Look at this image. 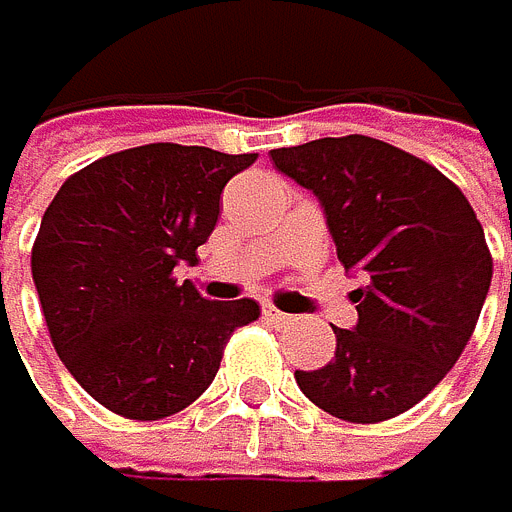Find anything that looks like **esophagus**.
<instances>
[{
  "label": "esophagus",
  "instance_id": "1",
  "mask_svg": "<svg viewBox=\"0 0 512 512\" xmlns=\"http://www.w3.org/2000/svg\"><path fill=\"white\" fill-rule=\"evenodd\" d=\"M262 317H266L269 323H275V327H285V323H291L295 317L285 314V311H278L275 304H262Z\"/></svg>",
  "mask_w": 512,
  "mask_h": 512
}]
</instances>
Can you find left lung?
Here are the masks:
<instances>
[{
	"mask_svg": "<svg viewBox=\"0 0 512 512\" xmlns=\"http://www.w3.org/2000/svg\"><path fill=\"white\" fill-rule=\"evenodd\" d=\"M269 156L317 195L343 269L362 275L356 327H333V359L295 372L298 388L340 420H391L449 375L475 333L494 272L481 221L455 182L385 140L320 137Z\"/></svg>",
	"mask_w": 512,
	"mask_h": 512,
	"instance_id": "left-lung-1",
	"label": "left lung"
}]
</instances>
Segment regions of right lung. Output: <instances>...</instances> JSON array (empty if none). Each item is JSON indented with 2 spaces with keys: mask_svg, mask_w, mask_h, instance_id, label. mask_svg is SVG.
Segmentation results:
<instances>
[{
  "mask_svg": "<svg viewBox=\"0 0 512 512\" xmlns=\"http://www.w3.org/2000/svg\"><path fill=\"white\" fill-rule=\"evenodd\" d=\"M256 153L147 144L70 176L44 211L31 275L70 375L127 420H163L198 401L224 343L259 317L253 298L208 301L176 266H195L221 192Z\"/></svg>",
  "mask_w": 512,
  "mask_h": 512,
  "instance_id": "obj_1",
  "label": "right lung"
}]
</instances>
